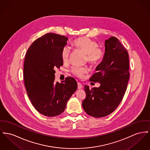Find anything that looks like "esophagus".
I'll return each mask as SVG.
<instances>
[{"mask_svg":"<svg viewBox=\"0 0 150 150\" xmlns=\"http://www.w3.org/2000/svg\"><path fill=\"white\" fill-rule=\"evenodd\" d=\"M83 88V85L80 83V82H78L77 83V88L79 89H82Z\"/></svg>","mask_w":150,"mask_h":150,"instance_id":"obj_1","label":"esophagus"}]
</instances>
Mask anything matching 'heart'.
Wrapping results in <instances>:
<instances>
[{
    "instance_id": "1",
    "label": "heart",
    "mask_w": 150,
    "mask_h": 150,
    "mask_svg": "<svg viewBox=\"0 0 150 150\" xmlns=\"http://www.w3.org/2000/svg\"><path fill=\"white\" fill-rule=\"evenodd\" d=\"M73 47L84 53L86 54L88 61L93 65H98L101 62L105 56V51L102 47L98 46L96 40L88 37H82L74 40L72 42ZM70 48L64 47L61 52V58L62 62H67L69 57ZM71 73L77 77H82L88 72V69L85 68L73 67L70 69Z\"/></svg>"
}]
</instances>
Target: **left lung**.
Instances as JSON below:
<instances>
[{"instance_id": "1", "label": "left lung", "mask_w": 150, "mask_h": 150, "mask_svg": "<svg viewBox=\"0 0 150 150\" xmlns=\"http://www.w3.org/2000/svg\"><path fill=\"white\" fill-rule=\"evenodd\" d=\"M105 54L89 81L100 83L99 88L84 86L86 98L82 103L90 116L100 118L112 112L122 101L129 80V53L117 38L105 41Z\"/></svg>"}]
</instances>
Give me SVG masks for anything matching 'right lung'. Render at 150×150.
Here are the masks:
<instances>
[{"mask_svg":"<svg viewBox=\"0 0 150 150\" xmlns=\"http://www.w3.org/2000/svg\"><path fill=\"white\" fill-rule=\"evenodd\" d=\"M68 40L64 36L46 33L33 42L25 54L23 69L25 89L35 109L47 117L61 114L77 89L73 77H67L61 83L54 81V69L63 65L61 52Z\"/></svg>","mask_w":150,"mask_h":150,"instance_id":"right-lung-1","label":"right lung"}]
</instances>
